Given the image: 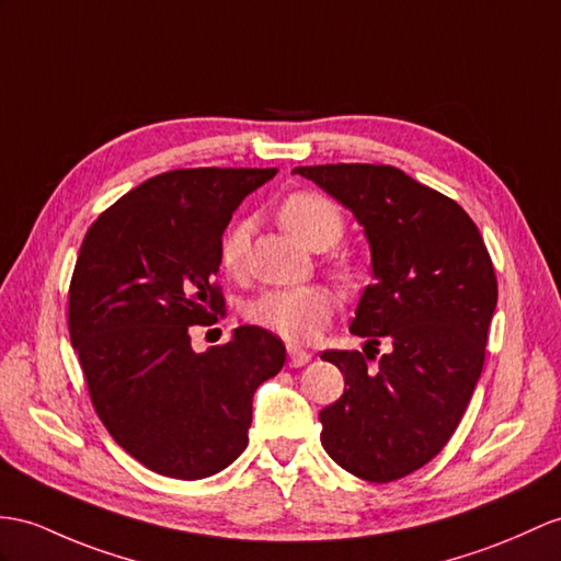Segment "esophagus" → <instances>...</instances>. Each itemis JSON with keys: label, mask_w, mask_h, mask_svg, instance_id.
Listing matches in <instances>:
<instances>
[{"label": "esophagus", "mask_w": 561, "mask_h": 561, "mask_svg": "<svg viewBox=\"0 0 561 561\" xmlns=\"http://www.w3.org/2000/svg\"><path fill=\"white\" fill-rule=\"evenodd\" d=\"M288 362L293 368H299L311 362V352H307L305 347L299 345H288Z\"/></svg>", "instance_id": "34e87169"}]
</instances>
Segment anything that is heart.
I'll return each mask as SVG.
<instances>
[{
	"instance_id": "b5f03b06",
	"label": "heart",
	"mask_w": 561,
	"mask_h": 561,
	"mask_svg": "<svg viewBox=\"0 0 561 561\" xmlns=\"http://www.w3.org/2000/svg\"><path fill=\"white\" fill-rule=\"evenodd\" d=\"M280 224L313 250H325L340 240L345 230V216L337 204L313 190H299L280 204ZM250 248V224L236 221L230 226L221 244L218 259L221 266L238 276L244 266ZM340 273H350L347 259L337 262ZM337 309V295L325 285H297V288H271L259 293L244 307V317L254 325L276 333L293 343H307L317 337L331 323Z\"/></svg>"
}]
</instances>
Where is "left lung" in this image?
<instances>
[{"label":"left lung","mask_w":561,"mask_h":561,"mask_svg":"<svg viewBox=\"0 0 561 561\" xmlns=\"http://www.w3.org/2000/svg\"><path fill=\"white\" fill-rule=\"evenodd\" d=\"M357 216L371 244L350 331L392 350H328L343 398L321 409V445L352 476L390 483L428 463L453 438L485 362L497 278L471 216L455 199L386 163L297 167ZM378 354V350H376ZM376 359V357H374Z\"/></svg>","instance_id":"8db88e82"}]
</instances>
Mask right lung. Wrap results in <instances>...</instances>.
<instances>
[{"mask_svg":"<svg viewBox=\"0 0 561 561\" xmlns=\"http://www.w3.org/2000/svg\"><path fill=\"white\" fill-rule=\"evenodd\" d=\"M276 169H178L149 178L90 226L68 288V333L94 412L149 471H224L248 447L252 398L285 364L278 335L240 325L195 352L193 325L226 313L214 276L240 202Z\"/></svg>","mask_w":561,"mask_h":561,"instance_id":"1","label":"right lung"}]
</instances>
